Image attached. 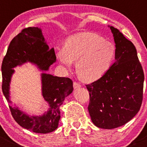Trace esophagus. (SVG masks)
Listing matches in <instances>:
<instances>
[{
  "instance_id": "1",
  "label": "esophagus",
  "mask_w": 147,
  "mask_h": 147,
  "mask_svg": "<svg viewBox=\"0 0 147 147\" xmlns=\"http://www.w3.org/2000/svg\"><path fill=\"white\" fill-rule=\"evenodd\" d=\"M73 87H74V89H75V90H76V89L80 88L81 85H80V84L78 82H73Z\"/></svg>"
}]
</instances>
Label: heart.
I'll use <instances>...</instances> for the list:
<instances>
[{"instance_id":"1","label":"heart","mask_w":147,"mask_h":147,"mask_svg":"<svg viewBox=\"0 0 147 147\" xmlns=\"http://www.w3.org/2000/svg\"><path fill=\"white\" fill-rule=\"evenodd\" d=\"M116 48L112 42L94 32H84L67 38L64 47L57 50L56 56L67 68L76 61L80 78L92 82L102 78L112 66Z\"/></svg>"}]
</instances>
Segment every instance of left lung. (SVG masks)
<instances>
[{
	"label": "left lung",
	"instance_id": "8db88e82",
	"mask_svg": "<svg viewBox=\"0 0 147 147\" xmlns=\"http://www.w3.org/2000/svg\"><path fill=\"white\" fill-rule=\"evenodd\" d=\"M109 27L116 44L115 62L102 78L86 85L92 121L105 129L121 127L137 115L142 103L144 80L135 46L119 30Z\"/></svg>",
	"mask_w": 147,
	"mask_h": 147
}]
</instances>
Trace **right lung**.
<instances>
[{
  "instance_id": "1",
  "label": "right lung",
  "mask_w": 147,
  "mask_h": 147,
  "mask_svg": "<svg viewBox=\"0 0 147 147\" xmlns=\"http://www.w3.org/2000/svg\"><path fill=\"white\" fill-rule=\"evenodd\" d=\"M56 61L54 49H50L38 27L23 29L10 42L1 66L2 90L9 105L11 115L16 122L26 129L35 133L47 134L55 131L60 119V107L65 98L73 91L72 81L43 72L41 74L42 94L48 104V110L40 116H30L22 112L10 101V83L18 65L29 63L37 65L40 70L47 71Z\"/></svg>"
}]
</instances>
